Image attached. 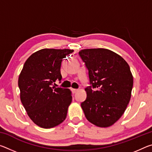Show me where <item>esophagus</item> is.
I'll return each instance as SVG.
<instances>
[{"label":"esophagus","instance_id":"1","mask_svg":"<svg viewBox=\"0 0 152 152\" xmlns=\"http://www.w3.org/2000/svg\"><path fill=\"white\" fill-rule=\"evenodd\" d=\"M72 92H73V93H76V92L78 91V89H74V88H72Z\"/></svg>","mask_w":152,"mask_h":152}]
</instances>
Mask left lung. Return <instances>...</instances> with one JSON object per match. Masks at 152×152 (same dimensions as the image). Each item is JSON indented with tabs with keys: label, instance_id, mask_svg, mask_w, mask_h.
Wrapping results in <instances>:
<instances>
[{
	"label": "left lung",
	"instance_id": "1",
	"mask_svg": "<svg viewBox=\"0 0 152 152\" xmlns=\"http://www.w3.org/2000/svg\"><path fill=\"white\" fill-rule=\"evenodd\" d=\"M79 55L88 70L90 84L81 107L88 121L107 127L117 121L129 102L133 78L129 66L107 49H85Z\"/></svg>",
	"mask_w": 152,
	"mask_h": 152
}]
</instances>
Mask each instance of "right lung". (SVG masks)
<instances>
[{
    "mask_svg": "<svg viewBox=\"0 0 152 152\" xmlns=\"http://www.w3.org/2000/svg\"><path fill=\"white\" fill-rule=\"evenodd\" d=\"M74 50L42 49L24 64L19 77L20 101L33 123L45 129L54 127L66 119L72 97L69 89L51 85L61 80L63 59Z\"/></svg>",
    "mask_w": 152,
    "mask_h": 152,
    "instance_id": "right-lung-1",
    "label": "right lung"
}]
</instances>
